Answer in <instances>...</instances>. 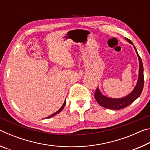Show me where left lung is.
Returning a JSON list of instances; mask_svg holds the SVG:
<instances>
[{
    "mask_svg": "<svg viewBox=\"0 0 150 150\" xmlns=\"http://www.w3.org/2000/svg\"><path fill=\"white\" fill-rule=\"evenodd\" d=\"M126 40L128 41L130 44H132L136 50V52L137 55H138V59H139V76L138 79L137 81V84L136 87H134V90L132 91L131 93L129 94L126 96L120 98H109L103 95L101 93L98 87L96 88L95 93V98L96 100L99 105L108 109H112V110H120L126 108V106L130 105L131 103H132L134 100H136L139 96H140L141 93L142 92L144 88V67L143 64H142V59L139 57L138 52L136 47L134 46L133 43L128 38H126Z\"/></svg>",
    "mask_w": 150,
    "mask_h": 150,
    "instance_id": "obj_1",
    "label": "left lung"
}]
</instances>
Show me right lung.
I'll return each mask as SVG.
<instances>
[{"mask_svg": "<svg viewBox=\"0 0 150 150\" xmlns=\"http://www.w3.org/2000/svg\"><path fill=\"white\" fill-rule=\"evenodd\" d=\"M65 104H66V99H65V100L64 101V103H63V105H62V107H61L59 110H58L57 112H55V113H54V114H52V115H50V116H47V118H51V117H52V116H55V115H57L58 113H59L61 111H62L63 109V108H64V106H65Z\"/></svg>", "mask_w": 150, "mask_h": 150, "instance_id": "obj_1", "label": "right lung"}]
</instances>
